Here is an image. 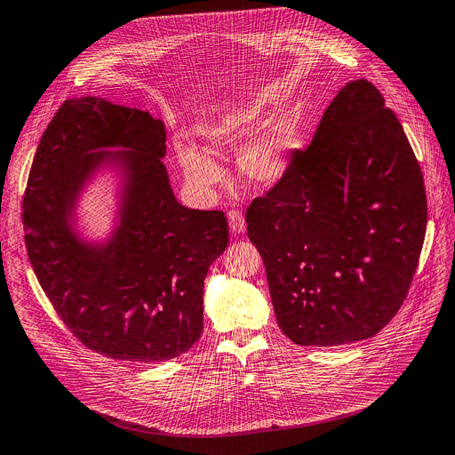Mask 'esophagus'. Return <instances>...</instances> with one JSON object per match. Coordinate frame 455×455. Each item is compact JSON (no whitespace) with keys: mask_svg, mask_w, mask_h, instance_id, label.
<instances>
[{"mask_svg":"<svg viewBox=\"0 0 455 455\" xmlns=\"http://www.w3.org/2000/svg\"><path fill=\"white\" fill-rule=\"evenodd\" d=\"M228 220H229V228L233 233L240 235L246 231V219H243V215L240 212H229Z\"/></svg>","mask_w":455,"mask_h":455,"instance_id":"esophagus-1","label":"esophagus"}]
</instances>
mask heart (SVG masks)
<instances>
[{"label":"heart","mask_w":455,"mask_h":455,"mask_svg":"<svg viewBox=\"0 0 455 455\" xmlns=\"http://www.w3.org/2000/svg\"><path fill=\"white\" fill-rule=\"evenodd\" d=\"M262 111L248 108L231 111L198 129L202 149L189 142L177 144V158L188 184L207 191L224 180V171L213 156L242 146L235 167L240 180L253 189H267L281 182L291 165L293 134L284 120H269L253 133Z\"/></svg>","instance_id":"obj_1"}]
</instances>
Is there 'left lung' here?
<instances>
[{
  "mask_svg": "<svg viewBox=\"0 0 455 455\" xmlns=\"http://www.w3.org/2000/svg\"><path fill=\"white\" fill-rule=\"evenodd\" d=\"M276 323L300 346L379 333L399 311L427 233L423 172L368 80L347 82L286 177L246 213Z\"/></svg>",
  "mask_w": 455,
  "mask_h": 455,
  "instance_id": "obj_1",
  "label": "left lung"
}]
</instances>
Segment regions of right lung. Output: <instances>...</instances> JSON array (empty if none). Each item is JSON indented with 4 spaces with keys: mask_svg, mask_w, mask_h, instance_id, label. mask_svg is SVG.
I'll use <instances>...</instances> for the list:
<instances>
[{
    "mask_svg": "<svg viewBox=\"0 0 455 455\" xmlns=\"http://www.w3.org/2000/svg\"><path fill=\"white\" fill-rule=\"evenodd\" d=\"M164 156L162 120L82 96L63 101L30 167L23 229L32 269L67 328L109 359L186 354L202 333L207 269L228 248L224 213L174 198ZM103 172L119 182V207L107 238L92 241L76 228V209Z\"/></svg>",
    "mask_w": 455,
    "mask_h": 455,
    "instance_id": "add662e5",
    "label": "right lung"
}]
</instances>
